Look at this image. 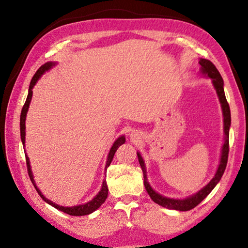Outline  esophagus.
Listing matches in <instances>:
<instances>
[{
    "label": "esophagus",
    "mask_w": 248,
    "mask_h": 248,
    "mask_svg": "<svg viewBox=\"0 0 248 248\" xmlns=\"http://www.w3.org/2000/svg\"><path fill=\"white\" fill-rule=\"evenodd\" d=\"M130 136H131V139L132 140H136V139H140V135H139V133L136 132V131H132V133L130 134Z\"/></svg>",
    "instance_id": "obj_1"
}]
</instances>
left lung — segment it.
Here are the masks:
<instances>
[{
  "label": "left lung",
  "instance_id": "left-lung-1",
  "mask_svg": "<svg viewBox=\"0 0 248 248\" xmlns=\"http://www.w3.org/2000/svg\"><path fill=\"white\" fill-rule=\"evenodd\" d=\"M199 64L202 66V73L208 78H212V83L214 85V88L217 89V96L219 99V102L222 104V109H223V115H224V132H225V143L223 145L222 149V155H220V162L218 168L217 170V173L213 177V179L210 181L207 186L203 188L200 189L198 193H196L193 196H189L186 199H172V198H167L162 196L159 193H156L154 188L150 186V184L147 180V172H146V166L143 157L140 156V152H138V157L140 165L141 167V170L144 173V184L146 187V191L148 193L150 198L154 200V202L157 204L162 205V207L167 208V209H172V210H178V211H188V210H192L193 208L196 207L202 200L208 196V195L211 193L212 189L215 187V186L219 182L220 178H222L223 173L226 170V165H227L228 161V154H229V128L231 124V116H230V108L227 102V99L225 96L224 92V81L222 76L219 75L218 70L217 67L214 66L212 62L209 60L200 59Z\"/></svg>",
  "mask_w": 248,
  "mask_h": 248
}]
</instances>
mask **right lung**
<instances>
[{
    "label": "right lung",
    "instance_id": "obj_1",
    "mask_svg": "<svg viewBox=\"0 0 248 248\" xmlns=\"http://www.w3.org/2000/svg\"><path fill=\"white\" fill-rule=\"evenodd\" d=\"M55 65V62H46L45 65L41 66L38 70L36 71V73L34 75L33 78H31V84H30V87H29V93H28V98H26V101L23 105L22 110H21V115H20V133H21V140H22V144L24 146L25 143V118H26V113H28V109L30 107V103H31V94H33V87L35 86L36 82L39 80V78L44 75L46 71H48L51 67H53ZM125 141V138L123 135L118 138L117 140H115V143L113 144L112 148H110L109 152H108V161H107V165H105V170H107V168L109 166L110 162L113 161V157L115 152L117 151L118 147L121 146L123 144H124ZM25 160H26V166H28V172H29V177L31 179V183H33V186H35L37 193L39 194V196L43 198L46 202H48L49 204H51L52 207L56 208L57 210H60V211H62L64 213H67L69 215H72V217H82V215H87V214H91L93 211H96L98 208H100V205H101L104 202L105 199L108 197V188L107 186V180H103L102 183V187L100 189V192L94 196L91 202H88L84 204H78V205H75V207H62V205H59L54 203L53 202H51V200L46 199L41 192L39 191L38 188L36 186V183L34 181V177H33V173H31V165H30V160L28 155L25 154ZM107 176V175H105Z\"/></svg>",
    "mask_w": 248,
    "mask_h": 248
}]
</instances>
